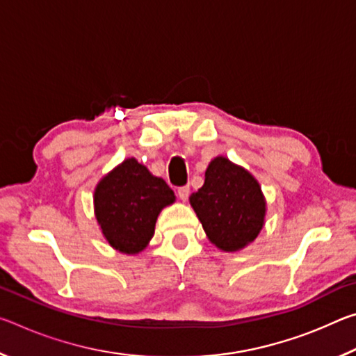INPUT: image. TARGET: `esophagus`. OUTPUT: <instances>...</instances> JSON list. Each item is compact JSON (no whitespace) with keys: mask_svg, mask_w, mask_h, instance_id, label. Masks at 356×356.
<instances>
[{"mask_svg":"<svg viewBox=\"0 0 356 356\" xmlns=\"http://www.w3.org/2000/svg\"><path fill=\"white\" fill-rule=\"evenodd\" d=\"M188 195H190V186L188 185L180 186V188L177 190V196H179L180 201L185 202L186 200H188Z\"/></svg>","mask_w":356,"mask_h":356,"instance_id":"obj_1","label":"esophagus"}]
</instances>
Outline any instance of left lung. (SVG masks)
<instances>
[{
  "instance_id": "8db88e82",
  "label": "left lung",
  "mask_w": 356,
  "mask_h": 356,
  "mask_svg": "<svg viewBox=\"0 0 356 356\" xmlns=\"http://www.w3.org/2000/svg\"><path fill=\"white\" fill-rule=\"evenodd\" d=\"M190 204L210 243L225 252L254 242L265 225L267 201L261 185L225 155L210 161L204 185L190 196Z\"/></svg>"
}]
</instances>
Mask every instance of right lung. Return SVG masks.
I'll return each instance as SVG.
<instances>
[{
	"label": "right lung",
	"instance_id": "obj_1",
	"mask_svg": "<svg viewBox=\"0 0 356 356\" xmlns=\"http://www.w3.org/2000/svg\"><path fill=\"white\" fill-rule=\"evenodd\" d=\"M176 195L135 156L105 174L94 190V213L108 245L124 254H138L154 237L161 210Z\"/></svg>",
	"mask_w": 356,
	"mask_h": 356
}]
</instances>
